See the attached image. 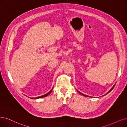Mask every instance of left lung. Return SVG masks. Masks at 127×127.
Listing matches in <instances>:
<instances>
[{"instance_id":"1","label":"left lung","mask_w":127,"mask_h":127,"mask_svg":"<svg viewBox=\"0 0 127 127\" xmlns=\"http://www.w3.org/2000/svg\"><path fill=\"white\" fill-rule=\"evenodd\" d=\"M115 85H114V86H113V87H112V88H111V90H110V91H109V92H108V93H109V92H110V91H111V90H112V89H113V88H114V87H115ZM77 92H78V93H79V94H81V95H83V96H86V97H91V96H87V95H85V94H82V93H81V92H79V91H77Z\"/></svg>"}]
</instances>
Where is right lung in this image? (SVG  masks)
I'll return each instance as SVG.
<instances>
[{
  "label": "right lung",
  "mask_w": 127,
  "mask_h": 127,
  "mask_svg": "<svg viewBox=\"0 0 127 127\" xmlns=\"http://www.w3.org/2000/svg\"><path fill=\"white\" fill-rule=\"evenodd\" d=\"M53 89V88H52ZM52 90L49 92V93H48L47 94H45V95H43V96H39V97H36V98H42V97H46V96H47L48 95H49L51 93V92H52Z\"/></svg>",
  "instance_id": "1"
}]
</instances>
